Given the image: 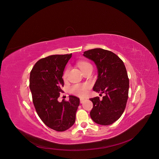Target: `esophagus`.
Returning <instances> with one entry per match:
<instances>
[{
    "mask_svg": "<svg viewBox=\"0 0 159 159\" xmlns=\"http://www.w3.org/2000/svg\"><path fill=\"white\" fill-rule=\"evenodd\" d=\"M85 101V99H84V98H81L80 99V103H84V102Z\"/></svg>",
    "mask_w": 159,
    "mask_h": 159,
    "instance_id": "1",
    "label": "esophagus"
}]
</instances>
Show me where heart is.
I'll return each mask as SVG.
<instances>
[{
    "instance_id": "heart-1",
    "label": "heart",
    "mask_w": 159,
    "mask_h": 159,
    "mask_svg": "<svg viewBox=\"0 0 159 159\" xmlns=\"http://www.w3.org/2000/svg\"><path fill=\"white\" fill-rule=\"evenodd\" d=\"M78 66L80 68V69L82 71L83 70L85 69L86 68H87L88 67L92 66L91 64L87 62H85V61H81L79 62L78 63ZM68 69H66L63 77L64 79H66L67 77V74H68ZM89 86L87 84H76L73 85L71 88H70V92L73 93L75 94L76 95L80 96V97H82L84 96L87 94V92H88V89H89Z\"/></svg>"
}]
</instances>
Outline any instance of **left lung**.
<instances>
[{
  "label": "left lung",
  "instance_id": "left-lung-1",
  "mask_svg": "<svg viewBox=\"0 0 159 159\" xmlns=\"http://www.w3.org/2000/svg\"><path fill=\"white\" fill-rule=\"evenodd\" d=\"M83 56L92 61L97 69V79L93 90L105 93L90 98L93 108L90 113L93 121L109 125L122 115L128 99L129 80L123 61L114 53L102 48H93L84 52Z\"/></svg>",
  "mask_w": 159,
  "mask_h": 159
}]
</instances>
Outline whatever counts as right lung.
Instances as JSON below:
<instances>
[{"mask_svg":"<svg viewBox=\"0 0 159 159\" xmlns=\"http://www.w3.org/2000/svg\"><path fill=\"white\" fill-rule=\"evenodd\" d=\"M72 54L53 55L40 59L30 74V89L36 112L49 128L63 132L75 122V114L80 99L69 95V100L58 101L63 90L62 76Z\"/></svg>","mask_w":159,"mask_h":159,"instance_id":"obj_1","label":"right lung"}]
</instances>
